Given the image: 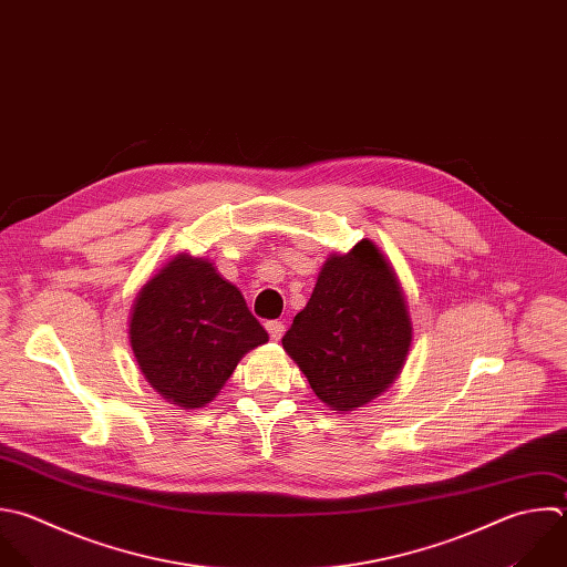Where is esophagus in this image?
I'll list each match as a JSON object with an SVG mask.
<instances>
[{
  "mask_svg": "<svg viewBox=\"0 0 567 567\" xmlns=\"http://www.w3.org/2000/svg\"><path fill=\"white\" fill-rule=\"evenodd\" d=\"M266 330H268L270 339H275V341H279L284 337V323L281 321H268Z\"/></svg>",
  "mask_w": 567,
  "mask_h": 567,
  "instance_id": "obj_1",
  "label": "esophagus"
}]
</instances>
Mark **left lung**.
Segmentation results:
<instances>
[{"instance_id": "8db88e82", "label": "left lung", "mask_w": 567, "mask_h": 567, "mask_svg": "<svg viewBox=\"0 0 567 567\" xmlns=\"http://www.w3.org/2000/svg\"><path fill=\"white\" fill-rule=\"evenodd\" d=\"M281 343L312 392L341 414L396 381L412 346V319L396 270L372 239L326 259Z\"/></svg>"}]
</instances>
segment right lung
I'll use <instances>...</instances> for the list:
<instances>
[{"label": "right lung", "instance_id": "add662e5", "mask_svg": "<svg viewBox=\"0 0 567 567\" xmlns=\"http://www.w3.org/2000/svg\"><path fill=\"white\" fill-rule=\"evenodd\" d=\"M128 341L148 385L179 410H197L268 332L210 259L179 252L140 288Z\"/></svg>", "mask_w": 567, "mask_h": 567}]
</instances>
